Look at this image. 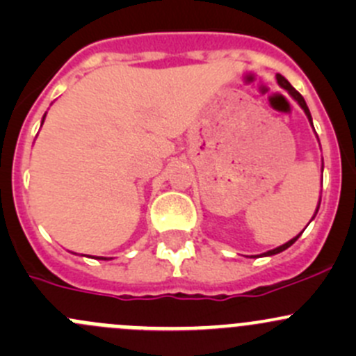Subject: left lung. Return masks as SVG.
Here are the masks:
<instances>
[{
	"instance_id": "1",
	"label": "left lung",
	"mask_w": 356,
	"mask_h": 356,
	"mask_svg": "<svg viewBox=\"0 0 356 356\" xmlns=\"http://www.w3.org/2000/svg\"><path fill=\"white\" fill-rule=\"evenodd\" d=\"M277 82H279V84H281V88H284V89H286V91H288V92H289V95H291V96H293V98H294V99H296V102H298V103H300V106H301V108H303V110H305V113H307L308 120H310V122H312V115H310V110H308V106H307V103H305L303 96H301V95H300V92H298V91H296V89H294V88H293V86H291V84H289V82H288V81H286V79H284V77H282V75H281V74H277ZM298 238H300V234H298V236H296V238H293V239H291V241H288V243H286V245H282V246L275 248V250H270V251H267V253H264V254H265V257H270V254H277V253H281V251L288 250V248H289L291 245H293V243H294V241H296V239H298Z\"/></svg>"
}]
</instances>
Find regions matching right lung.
Instances as JSON below:
<instances>
[{
    "instance_id": "obj_1",
    "label": "right lung",
    "mask_w": 356,
    "mask_h": 356,
    "mask_svg": "<svg viewBox=\"0 0 356 356\" xmlns=\"http://www.w3.org/2000/svg\"><path fill=\"white\" fill-rule=\"evenodd\" d=\"M102 260H103V258H102ZM105 260H106V258H105Z\"/></svg>"
}]
</instances>
